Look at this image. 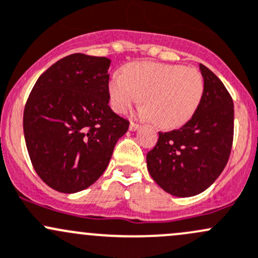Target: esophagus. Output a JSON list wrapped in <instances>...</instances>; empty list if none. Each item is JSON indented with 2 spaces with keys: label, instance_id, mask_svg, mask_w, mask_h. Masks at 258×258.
I'll return each instance as SVG.
<instances>
[{
  "label": "esophagus",
  "instance_id": "34e87169",
  "mask_svg": "<svg viewBox=\"0 0 258 258\" xmlns=\"http://www.w3.org/2000/svg\"><path fill=\"white\" fill-rule=\"evenodd\" d=\"M138 128H140V124L135 123V122H131V123H130V131H137Z\"/></svg>",
  "mask_w": 258,
  "mask_h": 258
}]
</instances>
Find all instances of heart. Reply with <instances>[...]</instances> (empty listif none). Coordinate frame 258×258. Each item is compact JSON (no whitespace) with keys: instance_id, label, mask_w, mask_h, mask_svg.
<instances>
[{"instance_id":"obj_1","label":"heart","mask_w":258,"mask_h":258,"mask_svg":"<svg viewBox=\"0 0 258 258\" xmlns=\"http://www.w3.org/2000/svg\"><path fill=\"white\" fill-rule=\"evenodd\" d=\"M110 104L124 112L142 97L141 115L161 128L183 126L202 102L205 81L195 68L178 64L136 61L116 72L108 80Z\"/></svg>"}]
</instances>
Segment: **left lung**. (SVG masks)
<instances>
[{
    "label": "left lung",
    "mask_w": 258,
    "mask_h": 258,
    "mask_svg": "<svg viewBox=\"0 0 258 258\" xmlns=\"http://www.w3.org/2000/svg\"><path fill=\"white\" fill-rule=\"evenodd\" d=\"M205 81L202 102L178 130L159 132L147 153L150 175L167 193L179 198L207 190L229 161L234 138V102L221 80L200 64Z\"/></svg>",
    "instance_id": "1"
}]
</instances>
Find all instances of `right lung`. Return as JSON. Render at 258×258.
Listing matches in <instances>:
<instances>
[{
  "label": "right lung",
  "instance_id": "1",
  "mask_svg": "<svg viewBox=\"0 0 258 258\" xmlns=\"http://www.w3.org/2000/svg\"><path fill=\"white\" fill-rule=\"evenodd\" d=\"M105 56L75 53L34 84L23 113L29 158L51 189L73 194L93 185L110 163L130 122L108 106Z\"/></svg>",
  "mask_w": 258,
  "mask_h": 258
}]
</instances>
